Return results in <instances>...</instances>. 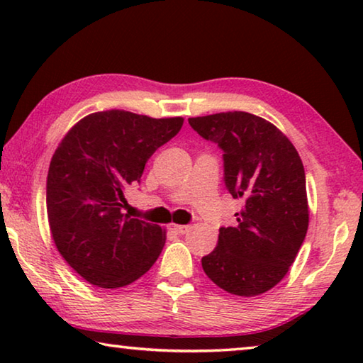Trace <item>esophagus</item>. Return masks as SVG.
<instances>
[{"mask_svg": "<svg viewBox=\"0 0 363 363\" xmlns=\"http://www.w3.org/2000/svg\"><path fill=\"white\" fill-rule=\"evenodd\" d=\"M171 230L179 233V235H184V233H187L190 230V225H181V224H173L171 225Z\"/></svg>", "mask_w": 363, "mask_h": 363, "instance_id": "1", "label": "esophagus"}]
</instances>
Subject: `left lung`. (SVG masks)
<instances>
[{
    "mask_svg": "<svg viewBox=\"0 0 363 363\" xmlns=\"http://www.w3.org/2000/svg\"><path fill=\"white\" fill-rule=\"evenodd\" d=\"M189 125L223 149L225 187L243 200L237 225L220 227L201 267L227 293H266L290 270L309 225L299 153L277 126L248 112L196 116Z\"/></svg>",
    "mask_w": 363,
    "mask_h": 363,
    "instance_id": "8db88e82",
    "label": "left lung"
}]
</instances>
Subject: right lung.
<instances>
[{
	"label": "right lung",
	"instance_id": "obj_1",
	"mask_svg": "<svg viewBox=\"0 0 363 363\" xmlns=\"http://www.w3.org/2000/svg\"><path fill=\"white\" fill-rule=\"evenodd\" d=\"M182 123L106 110L86 115L60 140L48 171L49 229L67 264L91 285L126 286L158 259L167 230L121 208L125 190Z\"/></svg>",
	"mask_w": 363,
	"mask_h": 363
}]
</instances>
